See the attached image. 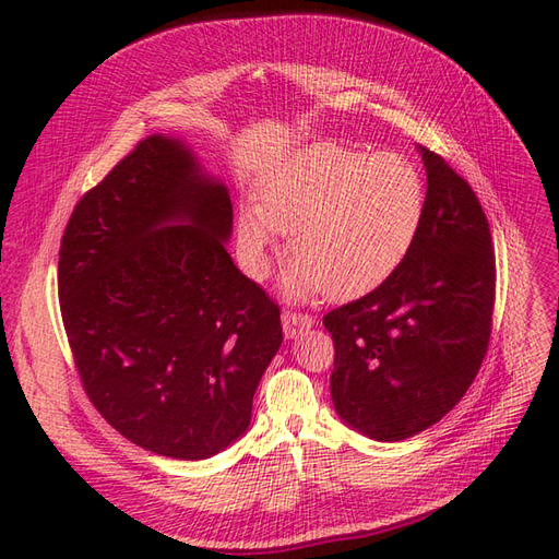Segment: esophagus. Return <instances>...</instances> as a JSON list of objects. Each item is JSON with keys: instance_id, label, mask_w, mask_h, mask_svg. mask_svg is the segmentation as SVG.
<instances>
[{"instance_id": "34e87169", "label": "esophagus", "mask_w": 559, "mask_h": 559, "mask_svg": "<svg viewBox=\"0 0 559 559\" xmlns=\"http://www.w3.org/2000/svg\"><path fill=\"white\" fill-rule=\"evenodd\" d=\"M312 324H314V319L310 314L289 312V310L282 314V329L289 341H294V337H298L302 331H308Z\"/></svg>"}]
</instances>
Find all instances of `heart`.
I'll use <instances>...</instances> for the list:
<instances>
[{"label":"heart","mask_w":559,"mask_h":559,"mask_svg":"<svg viewBox=\"0 0 559 559\" xmlns=\"http://www.w3.org/2000/svg\"><path fill=\"white\" fill-rule=\"evenodd\" d=\"M425 207L427 183L408 156L312 144L265 179L257 207L242 210L240 257L261 280L282 251L280 233L292 235L286 298L364 296L408 257Z\"/></svg>","instance_id":"heart-1"}]
</instances>
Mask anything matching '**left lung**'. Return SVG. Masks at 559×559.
I'll list each match as a JSON object with an SVG mask.
<instances>
[{
	"label": "left lung",
	"instance_id": "obj_1",
	"mask_svg": "<svg viewBox=\"0 0 559 559\" xmlns=\"http://www.w3.org/2000/svg\"><path fill=\"white\" fill-rule=\"evenodd\" d=\"M417 240L376 292L335 308L331 399L345 425L396 443L429 429L466 394L489 343L495 251L471 186L433 151Z\"/></svg>",
	"mask_w": 559,
	"mask_h": 559
}]
</instances>
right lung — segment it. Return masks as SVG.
I'll return each instance as SVG.
<instances>
[{"instance_id":"obj_1","label":"right lung","mask_w":559,"mask_h":559,"mask_svg":"<svg viewBox=\"0 0 559 559\" xmlns=\"http://www.w3.org/2000/svg\"><path fill=\"white\" fill-rule=\"evenodd\" d=\"M226 183L148 134L79 200L58 261L83 386L128 441L210 460L242 438L282 345L280 310L233 263Z\"/></svg>"}]
</instances>
